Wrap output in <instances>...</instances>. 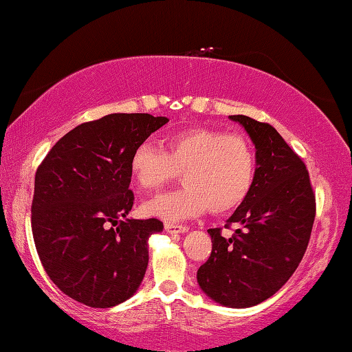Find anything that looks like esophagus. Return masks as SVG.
I'll list each match as a JSON object with an SVG mask.
<instances>
[{"label":"esophagus","mask_w":352,"mask_h":352,"mask_svg":"<svg viewBox=\"0 0 352 352\" xmlns=\"http://www.w3.org/2000/svg\"><path fill=\"white\" fill-rule=\"evenodd\" d=\"M164 230L170 234H177V233H186L189 230L186 225H175V223H164Z\"/></svg>","instance_id":"obj_1"}]
</instances>
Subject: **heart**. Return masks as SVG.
<instances>
[{
	"label": "heart",
	"mask_w": 352,
	"mask_h": 352,
	"mask_svg": "<svg viewBox=\"0 0 352 352\" xmlns=\"http://www.w3.org/2000/svg\"><path fill=\"white\" fill-rule=\"evenodd\" d=\"M182 172L184 188L157 195L142 212L166 222L210 210L225 214L239 206L253 186L256 152L243 135L192 127L164 140V151L141 142L130 157V174L141 190H158Z\"/></svg>",
	"instance_id": "1"
}]
</instances>
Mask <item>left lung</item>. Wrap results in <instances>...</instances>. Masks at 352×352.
<instances>
[{"label": "left lung", "mask_w": 352, "mask_h": 352, "mask_svg": "<svg viewBox=\"0 0 352 352\" xmlns=\"http://www.w3.org/2000/svg\"><path fill=\"white\" fill-rule=\"evenodd\" d=\"M256 147V174L245 200L226 220L243 225L226 239L211 228L212 250L197 281L214 301L250 307L275 295L306 253L315 220V194L306 164L267 122L234 115Z\"/></svg>", "instance_id": "obj_1"}]
</instances>
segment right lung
Instances as JSON below:
<instances>
[{
	"label": "right lung",
	"mask_w": 352,
	"mask_h": 352,
	"mask_svg": "<svg viewBox=\"0 0 352 352\" xmlns=\"http://www.w3.org/2000/svg\"><path fill=\"white\" fill-rule=\"evenodd\" d=\"M168 121L113 113L83 122L38 166L31 208L35 248L51 281L82 305L116 306L144 278L147 239L163 222L124 220L135 200L130 157Z\"/></svg>",
	"instance_id": "obj_1"
}]
</instances>
